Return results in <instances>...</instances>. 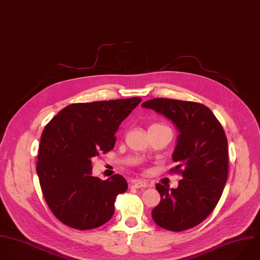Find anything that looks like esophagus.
I'll return each mask as SVG.
<instances>
[{"mask_svg":"<svg viewBox=\"0 0 260 260\" xmlns=\"http://www.w3.org/2000/svg\"><path fill=\"white\" fill-rule=\"evenodd\" d=\"M129 187L131 188H147L149 187V184L147 181H144V180H136V181L129 182Z\"/></svg>","mask_w":260,"mask_h":260,"instance_id":"esophagus-1","label":"esophagus"}]
</instances>
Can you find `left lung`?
<instances>
[{
    "mask_svg": "<svg viewBox=\"0 0 260 260\" xmlns=\"http://www.w3.org/2000/svg\"><path fill=\"white\" fill-rule=\"evenodd\" d=\"M170 119L179 136L173 171L183 179L176 189L156 184L160 202L152 211L159 227L184 231L205 220L216 207L228 176V144L224 129L207 106L155 99L142 104Z\"/></svg>",
    "mask_w": 260,
    "mask_h": 260,
    "instance_id": "obj_1",
    "label": "left lung"
}]
</instances>
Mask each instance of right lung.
I'll list each match as a JSON object with an SVG mask.
<instances>
[{"label":"right lung","instance_id":"add662e5","mask_svg":"<svg viewBox=\"0 0 260 260\" xmlns=\"http://www.w3.org/2000/svg\"><path fill=\"white\" fill-rule=\"evenodd\" d=\"M141 102L132 98L70 104L46 124L36 171L48 207L65 225L93 229L112 217L115 198L127 183L118 174L105 181L93 177L91 158L114 148L119 124Z\"/></svg>","mask_w":260,"mask_h":260}]
</instances>
